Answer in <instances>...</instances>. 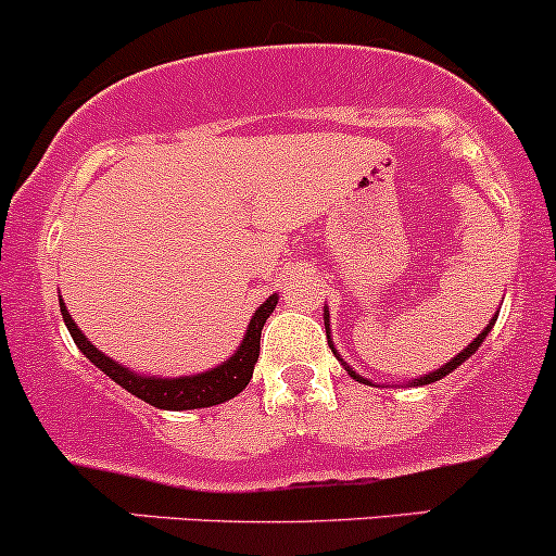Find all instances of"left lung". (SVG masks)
<instances>
[{"label":"left lung","mask_w":556,"mask_h":556,"mask_svg":"<svg viewBox=\"0 0 556 556\" xmlns=\"http://www.w3.org/2000/svg\"><path fill=\"white\" fill-rule=\"evenodd\" d=\"M496 317H498V312H496V315H494V320H491L489 326H485L483 330H480V333H478V339H472V344H467V346L463 349V352L457 354V357H452V359H448L446 365H444V367H439V370H435V372H428V376H422V378H415L413 383H420V386H426V383H435V380H441V378H444V376H448V372H452V370H457V367L463 365V362H465L467 357H472V354L478 352V346L483 344V339H485V336H489V330L494 328ZM328 326H330V323H328V309H326V333H328V330H330ZM330 349H333V341H330ZM333 354H336V357H339V352H336V349H333ZM339 359H341V357H339ZM344 367H346V370H349V376H352V378H357L359 383H370V380H365V378H362V376H357V372H354L352 367L346 365V362H344Z\"/></svg>","instance_id":"left-lung-1"}]
</instances>
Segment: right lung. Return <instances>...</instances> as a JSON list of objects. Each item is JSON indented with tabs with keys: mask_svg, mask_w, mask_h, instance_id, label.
Listing matches in <instances>:
<instances>
[{
	"mask_svg": "<svg viewBox=\"0 0 556 556\" xmlns=\"http://www.w3.org/2000/svg\"><path fill=\"white\" fill-rule=\"evenodd\" d=\"M278 294L267 296L265 302L260 304L257 312L249 320L247 336L241 341V346L236 349V354L230 359L223 362V365L212 367L207 372H199V376H184V378H154V376H139V372L128 370L126 365H117L115 359L104 357L97 346L80 333L76 320L67 312L65 302L60 299V312L62 320H65L67 330H71L73 341L80 352L89 357L104 376H110L117 386L130 391L134 396H139L141 402L152 404L157 409H173V413H180V409H202L212 407V404H223L228 399L247 389V383L252 380L254 365H257L260 357V336L262 326L270 317V312L276 309Z\"/></svg>",
	"mask_w": 556,
	"mask_h": 556,
	"instance_id": "right-lung-1",
	"label": "right lung"
}]
</instances>
